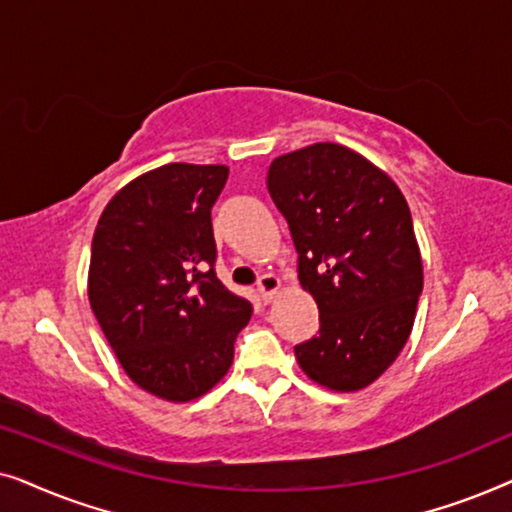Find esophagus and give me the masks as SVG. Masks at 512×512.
<instances>
[{"label":"esophagus","mask_w":512,"mask_h":512,"mask_svg":"<svg viewBox=\"0 0 512 512\" xmlns=\"http://www.w3.org/2000/svg\"><path fill=\"white\" fill-rule=\"evenodd\" d=\"M256 291H258V298L263 300V303H270L272 296L279 291V279L275 275H261V279H258L256 284Z\"/></svg>","instance_id":"obj_1"}]
</instances>
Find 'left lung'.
<instances>
[{"mask_svg":"<svg viewBox=\"0 0 512 512\" xmlns=\"http://www.w3.org/2000/svg\"><path fill=\"white\" fill-rule=\"evenodd\" d=\"M268 191L319 307V335L293 347L300 368L333 391L368 387L408 342L424 284L408 202L380 167L331 142L272 160Z\"/></svg>","mask_w":512,"mask_h":512,"instance_id":"obj_1","label":"left lung"}]
</instances>
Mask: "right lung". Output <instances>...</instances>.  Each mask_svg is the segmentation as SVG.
I'll return each instance as SVG.
<instances>
[{
    "mask_svg": "<svg viewBox=\"0 0 512 512\" xmlns=\"http://www.w3.org/2000/svg\"><path fill=\"white\" fill-rule=\"evenodd\" d=\"M226 165L170 163L123 186L97 221L88 298L132 382L172 403L233 363L251 303L216 277L212 207Z\"/></svg>",
    "mask_w": 512,
    "mask_h": 512,
    "instance_id": "right-lung-1",
    "label": "right lung"
}]
</instances>
